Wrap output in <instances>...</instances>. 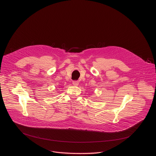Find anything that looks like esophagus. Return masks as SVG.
Listing matches in <instances>:
<instances>
[{
    "label": "esophagus",
    "mask_w": 156,
    "mask_h": 156,
    "mask_svg": "<svg viewBox=\"0 0 156 156\" xmlns=\"http://www.w3.org/2000/svg\"><path fill=\"white\" fill-rule=\"evenodd\" d=\"M73 84L74 86H78L79 82L77 81H73Z\"/></svg>",
    "instance_id": "obj_1"
}]
</instances>
